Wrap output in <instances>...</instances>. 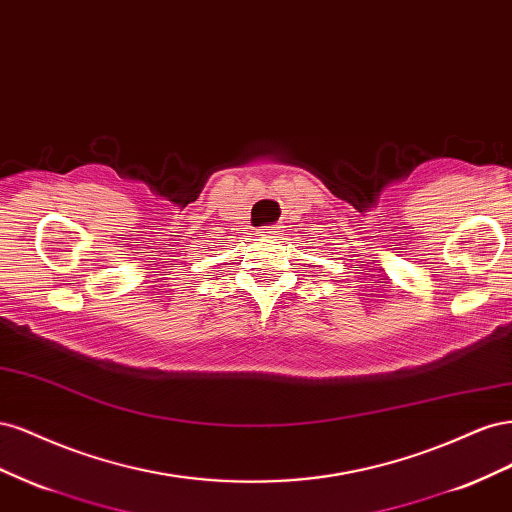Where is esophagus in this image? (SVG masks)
<instances>
[{"instance_id":"obj_1","label":"esophagus","mask_w":512,"mask_h":512,"mask_svg":"<svg viewBox=\"0 0 512 512\" xmlns=\"http://www.w3.org/2000/svg\"><path fill=\"white\" fill-rule=\"evenodd\" d=\"M262 232H265L267 237H280L282 235V226H277V224L265 226V228H262Z\"/></svg>"}]
</instances>
